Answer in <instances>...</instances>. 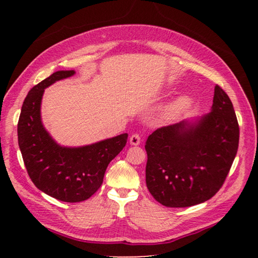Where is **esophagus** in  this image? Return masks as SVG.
Masks as SVG:
<instances>
[{"mask_svg": "<svg viewBox=\"0 0 258 258\" xmlns=\"http://www.w3.org/2000/svg\"><path fill=\"white\" fill-rule=\"evenodd\" d=\"M140 142H141V138H140V135L138 133L131 135V138H130V143H131V145H132V146H139Z\"/></svg>", "mask_w": 258, "mask_h": 258, "instance_id": "34e87169", "label": "esophagus"}]
</instances>
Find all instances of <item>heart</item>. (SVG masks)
<instances>
[{"label":"heart","instance_id":"b5f03b06","mask_svg":"<svg viewBox=\"0 0 258 258\" xmlns=\"http://www.w3.org/2000/svg\"><path fill=\"white\" fill-rule=\"evenodd\" d=\"M189 107H190L189 98L183 97V98L177 99L164 109L163 113H161V119L167 120V121L175 119L177 117H180L182 113H184Z\"/></svg>","mask_w":258,"mask_h":258}]
</instances>
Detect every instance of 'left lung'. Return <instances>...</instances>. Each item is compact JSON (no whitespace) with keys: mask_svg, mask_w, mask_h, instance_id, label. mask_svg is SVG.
<instances>
[{"mask_svg":"<svg viewBox=\"0 0 258 258\" xmlns=\"http://www.w3.org/2000/svg\"><path fill=\"white\" fill-rule=\"evenodd\" d=\"M239 146L232 102L218 85L212 111L195 123L164 126L148 137L147 187L166 207H190L215 196Z\"/></svg>","mask_w":258,"mask_h":258,"instance_id":"1","label":"left lung"}]
</instances>
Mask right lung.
<instances>
[{"mask_svg":"<svg viewBox=\"0 0 258 258\" xmlns=\"http://www.w3.org/2000/svg\"><path fill=\"white\" fill-rule=\"evenodd\" d=\"M74 74L55 72L35 85L25 98L18 121V143L30 180L64 203L84 202L98 191L109 163L123 150L128 137L124 133L78 148L61 147L50 137L41 120L44 89Z\"/></svg>","mask_w":258,"mask_h":258,"instance_id":"add662e5","label":"right lung"}]
</instances>
